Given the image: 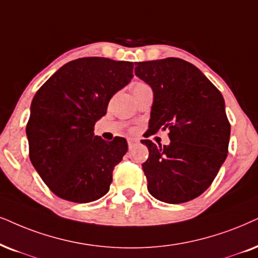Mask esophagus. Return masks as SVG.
<instances>
[{
	"mask_svg": "<svg viewBox=\"0 0 258 258\" xmlns=\"http://www.w3.org/2000/svg\"><path fill=\"white\" fill-rule=\"evenodd\" d=\"M127 143H128V148L132 149L133 146L137 144V140L133 139V138H128V139H127Z\"/></svg>",
	"mask_w": 258,
	"mask_h": 258,
	"instance_id": "obj_1",
	"label": "esophagus"
}]
</instances>
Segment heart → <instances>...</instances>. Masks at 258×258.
<instances>
[{"instance_id":"1","label":"heart","mask_w":258,"mask_h":258,"mask_svg":"<svg viewBox=\"0 0 258 258\" xmlns=\"http://www.w3.org/2000/svg\"><path fill=\"white\" fill-rule=\"evenodd\" d=\"M142 86H145V84L144 83H135V84H133V89H135V88H137V87H142Z\"/></svg>"}]
</instances>
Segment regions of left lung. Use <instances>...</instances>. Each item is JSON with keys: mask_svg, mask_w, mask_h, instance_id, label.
Instances as JSON below:
<instances>
[{"mask_svg": "<svg viewBox=\"0 0 258 258\" xmlns=\"http://www.w3.org/2000/svg\"><path fill=\"white\" fill-rule=\"evenodd\" d=\"M135 74L151 87L150 132L169 130V145L142 140L148 190L167 204L198 198L227 157L231 126L220 91L193 64L180 58L136 63Z\"/></svg>", "mask_w": 258, "mask_h": 258, "instance_id": "obj_1", "label": "left lung"}]
</instances>
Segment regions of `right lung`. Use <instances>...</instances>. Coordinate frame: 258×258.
Listing matches in <instances>:
<instances>
[{
    "label": "right lung",
    "mask_w": 258,
    "mask_h": 258,
    "mask_svg": "<svg viewBox=\"0 0 258 258\" xmlns=\"http://www.w3.org/2000/svg\"><path fill=\"white\" fill-rule=\"evenodd\" d=\"M132 73V61L80 58L63 65L34 95L26 127L29 158L57 197L87 204L108 193L127 142H106L94 136V126Z\"/></svg>",
    "instance_id": "1"
}]
</instances>
